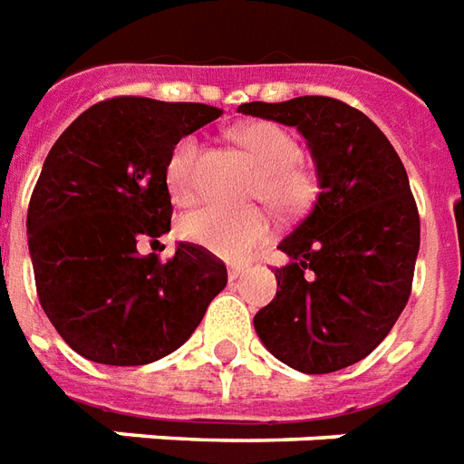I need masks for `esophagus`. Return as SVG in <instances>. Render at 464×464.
Listing matches in <instances>:
<instances>
[{
	"label": "esophagus",
	"instance_id": "1",
	"mask_svg": "<svg viewBox=\"0 0 464 464\" xmlns=\"http://www.w3.org/2000/svg\"><path fill=\"white\" fill-rule=\"evenodd\" d=\"M241 276H243V267H231V270H228V280H231V283H236Z\"/></svg>",
	"mask_w": 464,
	"mask_h": 464
}]
</instances>
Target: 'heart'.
<instances>
[{"label": "heart", "instance_id": "heart-1", "mask_svg": "<svg viewBox=\"0 0 464 464\" xmlns=\"http://www.w3.org/2000/svg\"><path fill=\"white\" fill-rule=\"evenodd\" d=\"M238 145L258 164L253 198L266 201L277 216L295 218L304 214L317 198V169L300 160V142L287 127L277 122H250L236 130ZM198 140L181 137L167 160V187L177 201H187L197 188ZM270 216L253 208H226L204 204L181 216L179 231L187 241L228 260H243L270 238Z\"/></svg>", "mask_w": 464, "mask_h": 464}]
</instances>
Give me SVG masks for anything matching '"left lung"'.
I'll list each match as a JSON object with an SVG mask.
<instances>
[{
	"mask_svg": "<svg viewBox=\"0 0 464 464\" xmlns=\"http://www.w3.org/2000/svg\"><path fill=\"white\" fill-rule=\"evenodd\" d=\"M297 127L317 162V204L277 248L276 300L253 324L267 352L302 373L362 362L386 339L413 287L420 216L406 167L362 110L327 95L243 102Z\"/></svg>",
	"mask_w": 464,
	"mask_h": 464,
	"instance_id": "1",
	"label": "left lung"
}]
</instances>
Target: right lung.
Instances as JSON below:
<instances>
[{
	"label": "right lung",
	"mask_w": 464,
	"mask_h": 464,
	"mask_svg": "<svg viewBox=\"0 0 464 464\" xmlns=\"http://www.w3.org/2000/svg\"><path fill=\"white\" fill-rule=\"evenodd\" d=\"M218 115L204 102L118 95L51 147L31 191L29 253L41 307L85 359L140 366L171 354L228 283L226 263L194 243L169 260L137 250L169 231L174 145Z\"/></svg>",
	"instance_id": "right-lung-1"
}]
</instances>
